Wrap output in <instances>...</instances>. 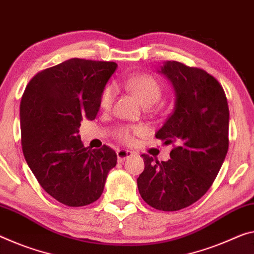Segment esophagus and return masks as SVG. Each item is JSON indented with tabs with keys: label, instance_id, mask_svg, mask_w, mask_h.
<instances>
[{
	"label": "esophagus",
	"instance_id": "1",
	"mask_svg": "<svg viewBox=\"0 0 254 254\" xmlns=\"http://www.w3.org/2000/svg\"><path fill=\"white\" fill-rule=\"evenodd\" d=\"M116 154H118L119 162H123V160L127 159L128 157L133 156V152L130 151V150H124V149H121V150H118V152H116Z\"/></svg>",
	"mask_w": 254,
	"mask_h": 254
}]
</instances>
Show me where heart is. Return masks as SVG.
Returning <instances> with one entry per match:
<instances>
[{
	"mask_svg": "<svg viewBox=\"0 0 254 254\" xmlns=\"http://www.w3.org/2000/svg\"><path fill=\"white\" fill-rule=\"evenodd\" d=\"M127 87L136 96L140 103L144 106H150L159 99L162 95V87L159 82L149 74H138L127 79ZM115 86L107 84L100 95V107L108 110L112 106L115 98ZM147 132V128L141 126L132 127H121L116 132V138L120 141L130 144L133 142L134 135H142Z\"/></svg>",
	"mask_w": 254,
	"mask_h": 254,
	"instance_id": "obj_1",
	"label": "heart"
}]
</instances>
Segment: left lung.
Wrapping results in <instances>:
<instances>
[{
	"instance_id": "1",
	"label": "left lung",
	"mask_w": 254,
	"mask_h": 254,
	"mask_svg": "<svg viewBox=\"0 0 254 254\" xmlns=\"http://www.w3.org/2000/svg\"><path fill=\"white\" fill-rule=\"evenodd\" d=\"M157 72L170 80L175 103L156 138L175 148L167 162L141 155L136 183L149 206L176 211L198 201L218 174L228 150L229 111L223 87L204 70L166 61Z\"/></svg>"
}]
</instances>
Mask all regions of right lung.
<instances>
[{"mask_svg": "<svg viewBox=\"0 0 254 254\" xmlns=\"http://www.w3.org/2000/svg\"><path fill=\"white\" fill-rule=\"evenodd\" d=\"M118 64L70 59L36 74L20 103L21 144L28 166L48 194L69 207L99 199L118 162L104 146L80 140L82 120L96 119L100 95Z\"/></svg>", "mask_w": 254, "mask_h": 254, "instance_id": "right-lung-1", "label": "right lung"}]
</instances>
